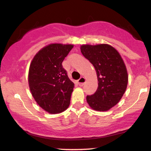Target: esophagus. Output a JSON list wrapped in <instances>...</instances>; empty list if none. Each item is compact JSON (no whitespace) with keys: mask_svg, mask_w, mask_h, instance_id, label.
<instances>
[{"mask_svg":"<svg viewBox=\"0 0 151 151\" xmlns=\"http://www.w3.org/2000/svg\"><path fill=\"white\" fill-rule=\"evenodd\" d=\"M85 81H86L85 78L81 77L80 79L77 81V83L79 86H83L84 84V83H85Z\"/></svg>","mask_w":151,"mask_h":151,"instance_id":"34e87169","label":"esophagus"}]
</instances>
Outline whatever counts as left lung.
<instances>
[{"mask_svg":"<svg viewBox=\"0 0 151 151\" xmlns=\"http://www.w3.org/2000/svg\"><path fill=\"white\" fill-rule=\"evenodd\" d=\"M81 52L92 64L96 72L98 88L86 96L93 110L105 111L119 103L127 87L126 67L117 50L109 45H81Z\"/></svg>","mask_w":151,"mask_h":151,"instance_id":"8db88e82","label":"left lung"}]
</instances>
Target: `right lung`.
Wrapping results in <instances>:
<instances>
[{"label":"right lung","instance_id":"right-lung-1","mask_svg":"<svg viewBox=\"0 0 151 151\" xmlns=\"http://www.w3.org/2000/svg\"><path fill=\"white\" fill-rule=\"evenodd\" d=\"M72 48V45H49L36 54L30 64V91L38 105L50 114L61 113L70 106L74 84L62 63Z\"/></svg>","mask_w":151,"mask_h":151}]
</instances>
